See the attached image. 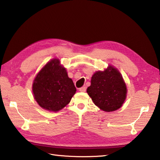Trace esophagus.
Masks as SVG:
<instances>
[{"label": "esophagus", "mask_w": 160, "mask_h": 160, "mask_svg": "<svg viewBox=\"0 0 160 160\" xmlns=\"http://www.w3.org/2000/svg\"><path fill=\"white\" fill-rule=\"evenodd\" d=\"M79 90L80 92H85L86 91V88H85V87H82V88H80L79 89Z\"/></svg>", "instance_id": "34e87169"}]
</instances>
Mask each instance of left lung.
I'll return each instance as SVG.
<instances>
[{
  "label": "left lung",
  "instance_id": "8db88e82",
  "mask_svg": "<svg viewBox=\"0 0 160 160\" xmlns=\"http://www.w3.org/2000/svg\"><path fill=\"white\" fill-rule=\"evenodd\" d=\"M87 92L94 104L102 110L109 112L122 106L127 90L120 72L109 66L104 71H97L93 75Z\"/></svg>",
  "mask_w": 160,
  "mask_h": 160
}]
</instances>
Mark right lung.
<instances>
[{"instance_id": "add662e5", "label": "right lung", "mask_w": 160, "mask_h": 160, "mask_svg": "<svg viewBox=\"0 0 160 160\" xmlns=\"http://www.w3.org/2000/svg\"><path fill=\"white\" fill-rule=\"evenodd\" d=\"M58 59L48 62L34 80V99L43 109L58 112L70 102L76 88Z\"/></svg>"}]
</instances>
